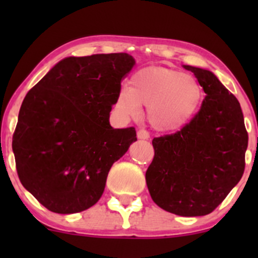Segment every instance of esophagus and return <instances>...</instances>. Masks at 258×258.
<instances>
[{
    "instance_id": "1",
    "label": "esophagus",
    "mask_w": 258,
    "mask_h": 258,
    "mask_svg": "<svg viewBox=\"0 0 258 258\" xmlns=\"http://www.w3.org/2000/svg\"><path fill=\"white\" fill-rule=\"evenodd\" d=\"M137 137L139 139H149V133H148L146 130H139V131L137 132Z\"/></svg>"
}]
</instances>
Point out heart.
I'll list each match as a JSON object with an SVG mask.
<instances>
[{
  "instance_id": "b5f03b06",
  "label": "heart",
  "mask_w": 258,
  "mask_h": 258,
  "mask_svg": "<svg viewBox=\"0 0 258 258\" xmlns=\"http://www.w3.org/2000/svg\"><path fill=\"white\" fill-rule=\"evenodd\" d=\"M122 87L115 110L122 119H136L148 106L147 120L155 131L172 132L190 121L199 108L203 91L191 76L165 67L142 68Z\"/></svg>"
}]
</instances>
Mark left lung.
I'll list each match as a JSON object with an SVG mask.
<instances>
[{"mask_svg": "<svg viewBox=\"0 0 258 258\" xmlns=\"http://www.w3.org/2000/svg\"><path fill=\"white\" fill-rule=\"evenodd\" d=\"M198 79L205 99L199 112L173 135L153 139L146 172L154 203L171 214H211L239 183L248 136L240 103L214 73L183 65Z\"/></svg>", "mask_w": 258, "mask_h": 258, "instance_id": "obj_1", "label": "left lung"}]
</instances>
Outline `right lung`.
Wrapping results in <instances>:
<instances>
[{
	"label": "right lung",
	"instance_id": "1",
	"mask_svg": "<svg viewBox=\"0 0 258 258\" xmlns=\"http://www.w3.org/2000/svg\"><path fill=\"white\" fill-rule=\"evenodd\" d=\"M135 59L127 53L68 57L23 100L13 135L20 182L55 214H76L102 197L115 161L137 141L112 128L111 106Z\"/></svg>",
	"mask_w": 258,
	"mask_h": 258
}]
</instances>
